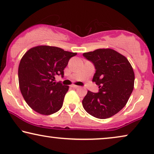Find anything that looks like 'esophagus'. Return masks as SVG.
I'll use <instances>...</instances> for the list:
<instances>
[{
  "label": "esophagus",
  "mask_w": 154,
  "mask_h": 154,
  "mask_svg": "<svg viewBox=\"0 0 154 154\" xmlns=\"http://www.w3.org/2000/svg\"><path fill=\"white\" fill-rule=\"evenodd\" d=\"M71 87L72 88H77L79 87V86H77V85H75V84H72V85H71Z\"/></svg>",
  "instance_id": "obj_1"
}]
</instances>
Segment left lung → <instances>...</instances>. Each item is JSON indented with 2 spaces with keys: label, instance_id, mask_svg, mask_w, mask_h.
I'll use <instances>...</instances> for the list:
<instances>
[{
  "label": "left lung",
  "instance_id": "obj_1",
  "mask_svg": "<svg viewBox=\"0 0 154 154\" xmlns=\"http://www.w3.org/2000/svg\"><path fill=\"white\" fill-rule=\"evenodd\" d=\"M83 56L94 63L96 73L92 81L99 86L98 93L88 91L83 107L96 118L111 117L123 109L133 92V69L124 56L112 49H98Z\"/></svg>",
  "mask_w": 154,
  "mask_h": 154
}]
</instances>
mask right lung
<instances>
[{
  "mask_svg": "<svg viewBox=\"0 0 154 154\" xmlns=\"http://www.w3.org/2000/svg\"><path fill=\"white\" fill-rule=\"evenodd\" d=\"M76 55L59 47L41 45L23 56L18 69L19 88L34 111L50 115L62 107L69 86L54 81L56 75L63 77L69 60Z\"/></svg>",
  "mask_w": 154,
  "mask_h": 154,
  "instance_id": "right-lung-1",
  "label": "right lung"
}]
</instances>
